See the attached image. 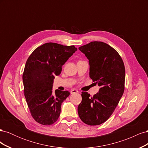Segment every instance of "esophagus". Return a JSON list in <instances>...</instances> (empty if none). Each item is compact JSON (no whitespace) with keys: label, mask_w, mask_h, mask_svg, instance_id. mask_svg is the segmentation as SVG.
<instances>
[{"label":"esophagus","mask_w":148,"mask_h":148,"mask_svg":"<svg viewBox=\"0 0 148 148\" xmlns=\"http://www.w3.org/2000/svg\"><path fill=\"white\" fill-rule=\"evenodd\" d=\"M70 92H71V95H73V94L78 93V90H77V89H72V90H71Z\"/></svg>","instance_id":"obj_1"}]
</instances>
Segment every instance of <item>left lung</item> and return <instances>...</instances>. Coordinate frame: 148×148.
<instances>
[{
  "label": "left lung",
  "mask_w": 148,
  "mask_h": 148,
  "mask_svg": "<svg viewBox=\"0 0 148 148\" xmlns=\"http://www.w3.org/2000/svg\"><path fill=\"white\" fill-rule=\"evenodd\" d=\"M78 49L89 60V77L100 86L92 97L87 92H82L79 117L87 125H101L113 114L123 94V62L117 51L105 42L93 41Z\"/></svg>",
  "instance_id": "8db88e82"
}]
</instances>
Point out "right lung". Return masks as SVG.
<instances>
[{
    "mask_svg": "<svg viewBox=\"0 0 148 148\" xmlns=\"http://www.w3.org/2000/svg\"><path fill=\"white\" fill-rule=\"evenodd\" d=\"M77 51L75 46L48 42L37 47L26 62L23 73L24 95L36 122L51 125L59 119L61 105L70 95L68 91H52L55 75Z\"/></svg>",
    "mask_w": 148,
    "mask_h": 148,
    "instance_id": "obj_1",
    "label": "right lung"
}]
</instances>
